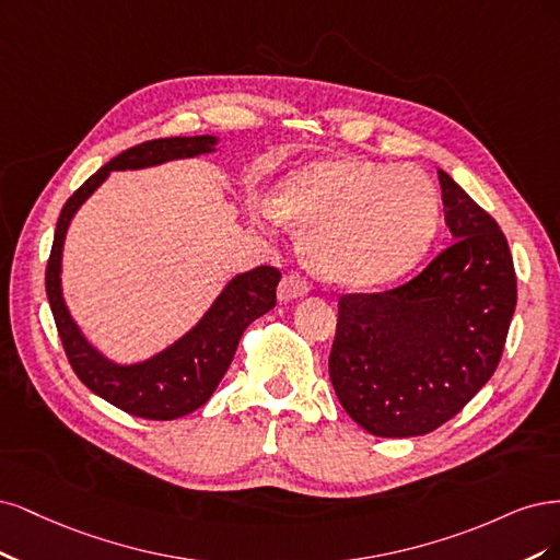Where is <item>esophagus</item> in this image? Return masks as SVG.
I'll return each mask as SVG.
<instances>
[{"mask_svg":"<svg viewBox=\"0 0 560 560\" xmlns=\"http://www.w3.org/2000/svg\"><path fill=\"white\" fill-rule=\"evenodd\" d=\"M310 293V283H306L304 277L300 275H285L279 283V298L281 300H298L302 295Z\"/></svg>","mask_w":560,"mask_h":560,"instance_id":"obj_1","label":"esophagus"}]
</instances>
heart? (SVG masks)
Returning <instances> with one entry per match:
<instances>
[{"label":"heart","mask_w":560,"mask_h":560,"mask_svg":"<svg viewBox=\"0 0 560 560\" xmlns=\"http://www.w3.org/2000/svg\"><path fill=\"white\" fill-rule=\"evenodd\" d=\"M283 209L306 228L304 248L318 272L378 285L407 275L435 240L440 197L411 165L328 160L283 186Z\"/></svg>","instance_id":"1"}]
</instances>
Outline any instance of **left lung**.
I'll return each mask as SVG.
<instances>
[{
	"instance_id": "left-lung-1",
	"label": "left lung",
	"mask_w": 560,
	"mask_h": 560,
	"mask_svg": "<svg viewBox=\"0 0 560 560\" xmlns=\"http://www.w3.org/2000/svg\"><path fill=\"white\" fill-rule=\"evenodd\" d=\"M438 174L451 246L402 285L337 302L330 382L376 438H417L454 419L493 376L514 316L516 272L500 225Z\"/></svg>"
}]
</instances>
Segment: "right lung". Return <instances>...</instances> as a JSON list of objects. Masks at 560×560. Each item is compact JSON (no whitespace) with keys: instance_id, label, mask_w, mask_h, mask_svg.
Segmentation results:
<instances>
[{"instance_id":"obj_1","label":"right lung","mask_w":560,"mask_h":560,"mask_svg":"<svg viewBox=\"0 0 560 560\" xmlns=\"http://www.w3.org/2000/svg\"><path fill=\"white\" fill-rule=\"evenodd\" d=\"M213 137H167L137 143L100 167L65 202L50 256L46 265V295L71 370L102 400L139 419L172 421L202 407L228 372L242 332L258 316L277 304L281 272L260 265L246 275L234 277L225 291L197 326L167 351L139 365H114L88 345L71 320L60 293L62 242L71 215L88 200L112 170H141L176 158H192L213 151Z\"/></svg>"}]
</instances>
